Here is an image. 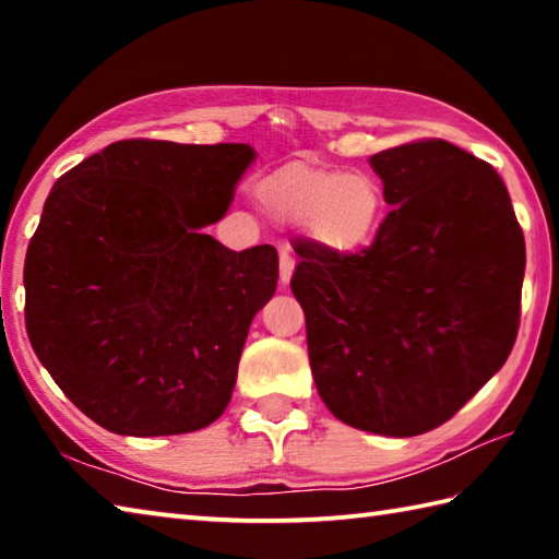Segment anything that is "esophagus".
Returning <instances> with one entry per match:
<instances>
[{"label":"esophagus","mask_w":559,"mask_h":559,"mask_svg":"<svg viewBox=\"0 0 559 559\" xmlns=\"http://www.w3.org/2000/svg\"><path fill=\"white\" fill-rule=\"evenodd\" d=\"M278 269H281V283H288L293 276V269H296V259H293L288 251H281Z\"/></svg>","instance_id":"obj_1"}]
</instances>
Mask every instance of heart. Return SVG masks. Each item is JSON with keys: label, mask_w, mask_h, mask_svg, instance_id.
Here are the masks:
<instances>
[{"label": "heart", "mask_w": 559, "mask_h": 559, "mask_svg": "<svg viewBox=\"0 0 559 559\" xmlns=\"http://www.w3.org/2000/svg\"><path fill=\"white\" fill-rule=\"evenodd\" d=\"M261 202L288 222H302L310 239L333 253H355L370 243L384 219V192L362 173L290 163L259 187Z\"/></svg>", "instance_id": "obj_1"}]
</instances>
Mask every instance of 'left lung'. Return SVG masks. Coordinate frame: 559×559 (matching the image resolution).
I'll return each mask as SVG.
<instances>
[{
	"mask_svg": "<svg viewBox=\"0 0 559 559\" xmlns=\"http://www.w3.org/2000/svg\"><path fill=\"white\" fill-rule=\"evenodd\" d=\"M392 206L357 253L320 243L290 290L320 400L349 427L416 437L449 421L513 349L525 239L503 179L447 140L370 157Z\"/></svg>",
	"mask_w": 559,
	"mask_h": 559,
	"instance_id": "8db88e82",
	"label": "left lung"
}]
</instances>
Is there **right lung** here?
<instances>
[{
    "label": "right lung",
    "mask_w": 559,
    "mask_h": 559,
    "mask_svg": "<svg viewBox=\"0 0 559 559\" xmlns=\"http://www.w3.org/2000/svg\"><path fill=\"white\" fill-rule=\"evenodd\" d=\"M251 145L120 140L46 197L24 263L26 333L79 409L122 437L210 427L231 400L278 253L231 251L219 222Z\"/></svg>",
    "instance_id": "add662e5"
}]
</instances>
